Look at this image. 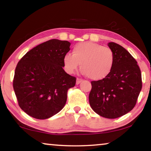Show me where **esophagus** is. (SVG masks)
Segmentation results:
<instances>
[{
  "instance_id": "obj_1",
  "label": "esophagus",
  "mask_w": 151,
  "mask_h": 151,
  "mask_svg": "<svg viewBox=\"0 0 151 151\" xmlns=\"http://www.w3.org/2000/svg\"><path fill=\"white\" fill-rule=\"evenodd\" d=\"M82 81H83V80L81 79V78H76V84H77V85H78V84H79V83H81Z\"/></svg>"
}]
</instances>
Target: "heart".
Masks as SVG:
<instances>
[{
  "label": "heart",
  "instance_id": "obj_1",
  "mask_svg": "<svg viewBox=\"0 0 151 151\" xmlns=\"http://www.w3.org/2000/svg\"><path fill=\"white\" fill-rule=\"evenodd\" d=\"M115 55L108 47L93 42H83L75 45L71 54L63 58L64 68L73 73L81 64V70L90 79L102 80L107 77L113 68Z\"/></svg>",
  "mask_w": 151,
  "mask_h": 151
}]
</instances>
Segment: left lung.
I'll return each mask as SVG.
<instances>
[{
	"mask_svg": "<svg viewBox=\"0 0 151 151\" xmlns=\"http://www.w3.org/2000/svg\"><path fill=\"white\" fill-rule=\"evenodd\" d=\"M109 47L115 55L113 68L104 79L91 82L89 101L99 115L115 119L134 109L142 83L140 69L133 56L115 42H109Z\"/></svg>",
	"mask_w": 151,
	"mask_h": 151,
	"instance_id": "8db88e82",
	"label": "left lung"
}]
</instances>
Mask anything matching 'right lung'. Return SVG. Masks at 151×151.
I'll use <instances>...</instances> for the list:
<instances>
[{
    "label": "right lung",
    "instance_id": "add662e5",
    "mask_svg": "<svg viewBox=\"0 0 151 151\" xmlns=\"http://www.w3.org/2000/svg\"><path fill=\"white\" fill-rule=\"evenodd\" d=\"M67 40L51 39L27 52L18 62L13 86L19 107L32 117L46 119L64 108L76 77L63 69L70 51Z\"/></svg>",
    "mask_w": 151,
    "mask_h": 151
}]
</instances>
